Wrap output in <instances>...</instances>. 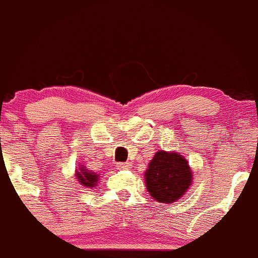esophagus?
<instances>
[{
    "label": "esophagus",
    "mask_w": 258,
    "mask_h": 258,
    "mask_svg": "<svg viewBox=\"0 0 258 258\" xmlns=\"http://www.w3.org/2000/svg\"><path fill=\"white\" fill-rule=\"evenodd\" d=\"M131 166H132L131 162H119L116 167L119 170H127V169H131Z\"/></svg>",
    "instance_id": "obj_1"
}]
</instances>
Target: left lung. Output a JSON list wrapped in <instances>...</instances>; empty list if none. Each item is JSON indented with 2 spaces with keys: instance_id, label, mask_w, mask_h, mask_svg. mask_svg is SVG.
Listing matches in <instances>:
<instances>
[{
  "instance_id": "8db88e82",
  "label": "left lung",
  "mask_w": 258,
  "mask_h": 258,
  "mask_svg": "<svg viewBox=\"0 0 258 258\" xmlns=\"http://www.w3.org/2000/svg\"><path fill=\"white\" fill-rule=\"evenodd\" d=\"M145 181L153 200L172 203L180 200L192 185L193 172L183 155L160 150L148 164Z\"/></svg>"
}]
</instances>
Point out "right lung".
Wrapping results in <instances>:
<instances>
[{
	"label": "right lung",
	"instance_id": "obj_1",
	"mask_svg": "<svg viewBox=\"0 0 258 258\" xmlns=\"http://www.w3.org/2000/svg\"><path fill=\"white\" fill-rule=\"evenodd\" d=\"M75 178H77L78 183H80V185L87 186V188H94L100 180V175L97 172L87 169L84 165H80L79 169L75 170Z\"/></svg>",
	"mask_w": 258,
	"mask_h": 258
}]
</instances>
